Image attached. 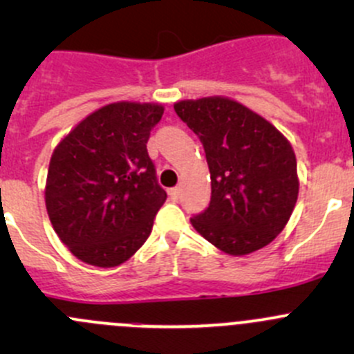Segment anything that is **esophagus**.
<instances>
[{"label": "esophagus", "instance_id": "obj_1", "mask_svg": "<svg viewBox=\"0 0 354 354\" xmlns=\"http://www.w3.org/2000/svg\"><path fill=\"white\" fill-rule=\"evenodd\" d=\"M180 194H181V188L180 187H174V188H171V190H169L171 198H178V197H180Z\"/></svg>", "mask_w": 354, "mask_h": 354}]
</instances>
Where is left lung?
Listing matches in <instances>:
<instances>
[{
    "instance_id": "8db88e82",
    "label": "left lung",
    "mask_w": 354,
    "mask_h": 354,
    "mask_svg": "<svg viewBox=\"0 0 354 354\" xmlns=\"http://www.w3.org/2000/svg\"><path fill=\"white\" fill-rule=\"evenodd\" d=\"M174 111L205 151L210 202L192 217L195 230L230 255L269 245L298 198L296 157L269 121L224 97L181 101Z\"/></svg>"
}]
</instances>
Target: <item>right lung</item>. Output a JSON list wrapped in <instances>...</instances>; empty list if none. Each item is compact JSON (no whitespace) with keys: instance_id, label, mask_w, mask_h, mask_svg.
<instances>
[{"instance_id":"1","label":"right lung","mask_w":354,"mask_h":354,"mask_svg":"<svg viewBox=\"0 0 354 354\" xmlns=\"http://www.w3.org/2000/svg\"><path fill=\"white\" fill-rule=\"evenodd\" d=\"M162 106L114 102L78 123L51 157L46 209L82 262L116 267L151 234L166 200L147 152Z\"/></svg>"}]
</instances>
